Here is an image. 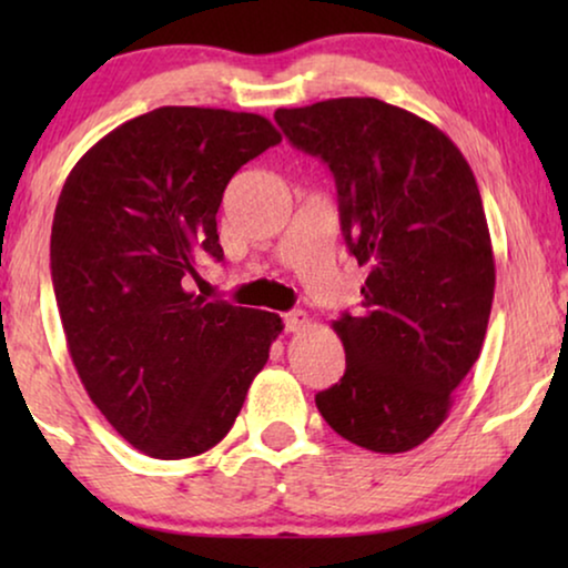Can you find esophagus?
I'll return each mask as SVG.
<instances>
[{
	"mask_svg": "<svg viewBox=\"0 0 568 568\" xmlns=\"http://www.w3.org/2000/svg\"><path fill=\"white\" fill-rule=\"evenodd\" d=\"M310 325V315L305 310H294V313H286L284 315V328L286 333H297V331H305Z\"/></svg>",
	"mask_w": 568,
	"mask_h": 568,
	"instance_id": "obj_1",
	"label": "esophagus"
}]
</instances>
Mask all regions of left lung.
<instances>
[{
  "instance_id": "left-lung-1",
  "label": "left lung",
  "mask_w": 568,
  "mask_h": 568,
  "mask_svg": "<svg viewBox=\"0 0 568 568\" xmlns=\"http://www.w3.org/2000/svg\"><path fill=\"white\" fill-rule=\"evenodd\" d=\"M274 119L331 168L346 245L367 266L359 315L333 321L346 372L317 410L354 445L408 453L445 422L486 338L496 266L476 175L445 131L377 98Z\"/></svg>"
}]
</instances>
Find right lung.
Instances as JSON below:
<instances>
[{
	"label": "right lung",
	"mask_w": 568,
	"mask_h": 568,
	"mask_svg": "<svg viewBox=\"0 0 568 568\" xmlns=\"http://www.w3.org/2000/svg\"><path fill=\"white\" fill-rule=\"evenodd\" d=\"M278 142L258 113L165 105L92 144L61 189L51 276L69 356L139 453L183 460L220 445L284 331L274 313L183 286L201 255L222 261L230 178Z\"/></svg>",
	"instance_id": "add662e5"
}]
</instances>
